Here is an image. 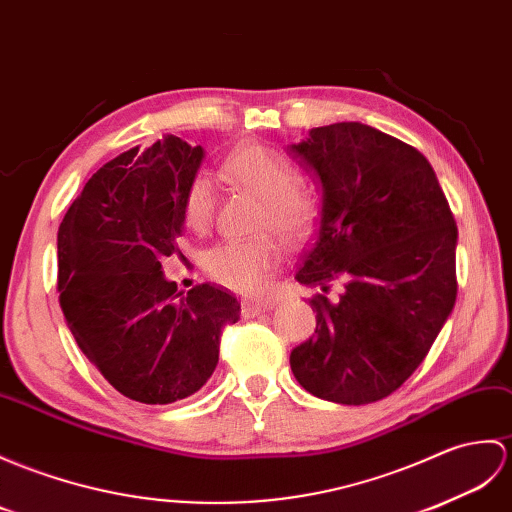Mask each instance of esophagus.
<instances>
[{"label": "esophagus", "mask_w": 512, "mask_h": 512, "mask_svg": "<svg viewBox=\"0 0 512 512\" xmlns=\"http://www.w3.org/2000/svg\"><path fill=\"white\" fill-rule=\"evenodd\" d=\"M272 305H275V301H244L242 303V316L244 318H253V316H257V314H261V312H268V310H272Z\"/></svg>", "instance_id": "esophagus-1"}]
</instances>
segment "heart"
<instances>
[{
  "label": "heart",
  "mask_w": 512,
  "mask_h": 512,
  "mask_svg": "<svg viewBox=\"0 0 512 512\" xmlns=\"http://www.w3.org/2000/svg\"><path fill=\"white\" fill-rule=\"evenodd\" d=\"M227 174L237 185L264 200L261 224L279 231L288 240H299L310 231L316 216L312 192L296 185L294 165L281 154L261 146H248L235 152L227 163ZM216 194L205 174H198L187 185L183 196V220L187 229L205 233L211 227ZM283 248L275 237L264 235L257 240H227L205 253V270L211 279L237 292H257L277 270Z\"/></svg>",
  "instance_id": "1"
}]
</instances>
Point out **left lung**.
<instances>
[{
	"label": "left lung",
	"mask_w": 512,
	"mask_h": 512,
	"mask_svg": "<svg viewBox=\"0 0 512 512\" xmlns=\"http://www.w3.org/2000/svg\"><path fill=\"white\" fill-rule=\"evenodd\" d=\"M320 185V213L294 279L316 331L290 353L307 392L344 406L388 397L417 371L456 303L458 229L430 161L360 122L312 128L290 148Z\"/></svg>",
	"instance_id": "8db88e82"
}]
</instances>
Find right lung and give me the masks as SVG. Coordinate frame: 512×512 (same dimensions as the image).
Segmentation results:
<instances>
[{
  "instance_id": "1",
  "label": "right lung",
  "mask_w": 512,
  "mask_h": 512,
  "mask_svg": "<svg viewBox=\"0 0 512 512\" xmlns=\"http://www.w3.org/2000/svg\"><path fill=\"white\" fill-rule=\"evenodd\" d=\"M205 150L163 135L95 172L58 227V292L80 351L124 397L163 406L194 395L218 366L227 290L187 294L163 275L183 235V196Z\"/></svg>"
}]
</instances>
